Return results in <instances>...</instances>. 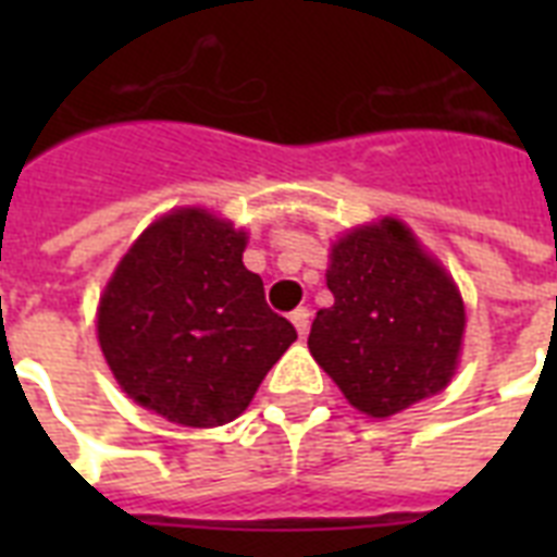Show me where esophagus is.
Returning a JSON list of instances; mask_svg holds the SVG:
<instances>
[{
  "instance_id": "1",
  "label": "esophagus",
  "mask_w": 557,
  "mask_h": 557,
  "mask_svg": "<svg viewBox=\"0 0 557 557\" xmlns=\"http://www.w3.org/2000/svg\"><path fill=\"white\" fill-rule=\"evenodd\" d=\"M292 323H295V330L300 332V335H306V332H309V309H306V306L295 309V312H292Z\"/></svg>"
}]
</instances>
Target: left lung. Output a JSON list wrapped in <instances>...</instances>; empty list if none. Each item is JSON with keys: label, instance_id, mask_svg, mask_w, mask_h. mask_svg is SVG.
<instances>
[{"label": "left lung", "instance_id": "8db88e82", "mask_svg": "<svg viewBox=\"0 0 557 557\" xmlns=\"http://www.w3.org/2000/svg\"><path fill=\"white\" fill-rule=\"evenodd\" d=\"M326 286L335 304L314 318L309 349L349 405L384 419L448 384L466 306L401 222L344 236L332 248Z\"/></svg>", "mask_w": 557, "mask_h": 557}]
</instances>
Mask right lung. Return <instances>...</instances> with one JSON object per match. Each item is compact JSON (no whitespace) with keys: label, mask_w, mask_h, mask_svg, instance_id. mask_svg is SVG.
<instances>
[{"label":"right lung","mask_w":557,"mask_h":557,"mask_svg":"<svg viewBox=\"0 0 557 557\" xmlns=\"http://www.w3.org/2000/svg\"><path fill=\"white\" fill-rule=\"evenodd\" d=\"M243 251V231L196 208L138 236L98 312L100 349L126 396L190 428L248 407L297 332L271 312Z\"/></svg>","instance_id":"1"}]
</instances>
